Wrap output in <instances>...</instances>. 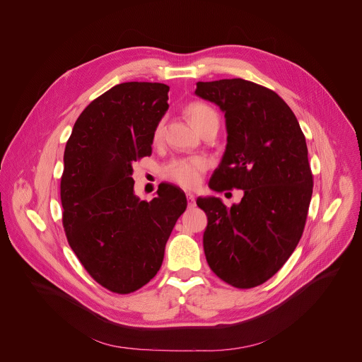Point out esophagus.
<instances>
[{"label": "esophagus", "mask_w": 362, "mask_h": 362, "mask_svg": "<svg viewBox=\"0 0 362 362\" xmlns=\"http://www.w3.org/2000/svg\"><path fill=\"white\" fill-rule=\"evenodd\" d=\"M186 197H187V208H194L196 206V200H194V196L193 194H190V193H187L186 194Z\"/></svg>", "instance_id": "34e87169"}]
</instances>
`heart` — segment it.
<instances>
[{
	"instance_id": "1",
	"label": "heart",
	"mask_w": 362,
	"mask_h": 362,
	"mask_svg": "<svg viewBox=\"0 0 362 362\" xmlns=\"http://www.w3.org/2000/svg\"><path fill=\"white\" fill-rule=\"evenodd\" d=\"M189 117L192 119L193 124L200 130L203 126H206L211 122L218 123V115L216 112L203 105V103H192L186 109ZM165 133V122L160 120L156 124L153 133V141L159 143ZM209 162L202 156H187V158H176L172 159L169 163H166L162 169V175L165 179L179 185L183 189H196L200 186L203 180L204 172L208 170Z\"/></svg>"
}]
</instances>
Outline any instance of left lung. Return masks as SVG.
Segmentation results:
<instances>
[{"mask_svg":"<svg viewBox=\"0 0 362 362\" xmlns=\"http://www.w3.org/2000/svg\"><path fill=\"white\" fill-rule=\"evenodd\" d=\"M196 95L225 113L228 144L209 187L242 189L228 209L199 197L208 216L203 249L211 269L235 288L272 278L295 250L313 196V173L299 123L272 90L242 78L196 83Z\"/></svg>","mask_w":362,"mask_h":362,"instance_id":"obj_1","label":"left lung"}]
</instances>
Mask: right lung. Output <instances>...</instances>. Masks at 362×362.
Instances as JSON below:
<instances>
[{"label":"right lung","mask_w":362,"mask_h":362,"mask_svg":"<svg viewBox=\"0 0 362 362\" xmlns=\"http://www.w3.org/2000/svg\"><path fill=\"white\" fill-rule=\"evenodd\" d=\"M168 93L163 83L112 87L83 110L66 144L60 194L69 245L90 276L116 293L134 292L158 274L187 206L172 185H160L150 202L133 189V163L151 154Z\"/></svg>","instance_id":"obj_1"}]
</instances>
